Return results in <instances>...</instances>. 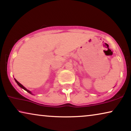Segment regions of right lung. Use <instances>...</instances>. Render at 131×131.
<instances>
[{
    "mask_svg": "<svg viewBox=\"0 0 131 131\" xmlns=\"http://www.w3.org/2000/svg\"><path fill=\"white\" fill-rule=\"evenodd\" d=\"M15 81H16V83H17V84L18 85H19V86H20V87H21V88H23V89H24V90H25V91H27V92H28V93H29V94H31V91H29V90H27V89H26V88H25L24 87V86L23 85H22V84H20V83H19V82L18 81H16V79H15Z\"/></svg>",
    "mask_w": 131,
    "mask_h": 131,
    "instance_id": "right-lung-1",
    "label": "right lung"
}]
</instances>
